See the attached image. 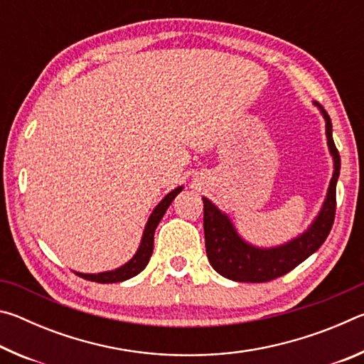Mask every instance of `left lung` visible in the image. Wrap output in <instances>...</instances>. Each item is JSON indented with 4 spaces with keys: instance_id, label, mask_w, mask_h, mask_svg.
Masks as SVG:
<instances>
[{
    "instance_id": "obj_1",
    "label": "left lung",
    "mask_w": 364,
    "mask_h": 364,
    "mask_svg": "<svg viewBox=\"0 0 364 364\" xmlns=\"http://www.w3.org/2000/svg\"><path fill=\"white\" fill-rule=\"evenodd\" d=\"M313 104L326 122V138L334 162V171L323 205L306 230L284 244L258 247L245 241L237 232L230 215L221 212L210 199L202 197L207 257L212 268L223 278L237 282H267L276 279L315 254L328 237L336 215V186L341 173V156L332 139V123L328 112L318 102Z\"/></svg>"
}]
</instances>
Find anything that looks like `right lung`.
Here are the masks:
<instances>
[{"instance_id": "right-lung-1", "label": "right lung", "mask_w": 364, "mask_h": 364, "mask_svg": "<svg viewBox=\"0 0 364 364\" xmlns=\"http://www.w3.org/2000/svg\"><path fill=\"white\" fill-rule=\"evenodd\" d=\"M181 189H183V186H178L173 191H170V193L159 202L156 208H154L152 213L149 215V218H147V223L144 226L143 236H141V242L138 245V250L134 252V255L127 263H123L122 267L115 268V269L102 271V273H78V271H73V273L78 274L80 278L95 281V282H101V284L122 282V281H127V279L133 278V276L139 274L141 271L146 268V264L149 263V258L152 255L154 232H156L160 220L164 218L165 212H167V208L170 207L171 202H173L176 194L181 193Z\"/></svg>"}]
</instances>
